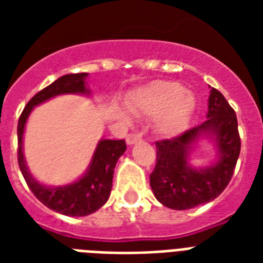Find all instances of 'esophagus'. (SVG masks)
I'll list each match as a JSON object with an SVG mask.
<instances>
[{"label": "esophagus", "mask_w": 263, "mask_h": 263, "mask_svg": "<svg viewBox=\"0 0 263 263\" xmlns=\"http://www.w3.org/2000/svg\"><path fill=\"white\" fill-rule=\"evenodd\" d=\"M140 139H142V135H140V134H129L125 140H127V144L132 146V144H135L136 142H139Z\"/></svg>", "instance_id": "1"}]
</instances>
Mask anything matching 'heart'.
<instances>
[{
  "label": "heart",
  "instance_id": "1",
  "mask_svg": "<svg viewBox=\"0 0 263 263\" xmlns=\"http://www.w3.org/2000/svg\"><path fill=\"white\" fill-rule=\"evenodd\" d=\"M128 106L136 115L157 117V131L166 138H175L188 127L195 110V98L181 84L156 80L138 88L128 99ZM119 116L129 121L127 111L119 109Z\"/></svg>",
  "mask_w": 263,
  "mask_h": 263
}]
</instances>
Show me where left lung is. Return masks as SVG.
I'll list each match as a JSON object with an SVG mask.
<instances>
[{"label":"left lung","mask_w":263,"mask_h":263,"mask_svg":"<svg viewBox=\"0 0 263 263\" xmlns=\"http://www.w3.org/2000/svg\"><path fill=\"white\" fill-rule=\"evenodd\" d=\"M208 120L175 139L157 142V164L150 185L158 202L173 210H188L212 202L232 179L240 154L237 119L225 97L210 90ZM200 139H210L216 160L209 167L189 164V154Z\"/></svg>","instance_id":"1"}]
</instances>
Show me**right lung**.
Listing matches in <instances>:
<instances>
[{
	"label": "right lung",
	"mask_w": 263,
	"mask_h": 263,
	"mask_svg": "<svg viewBox=\"0 0 263 263\" xmlns=\"http://www.w3.org/2000/svg\"><path fill=\"white\" fill-rule=\"evenodd\" d=\"M87 76L88 73H69L54 80L50 86L39 91L38 94H35L30 99L17 124V161L27 185L46 208L61 213L64 216H88L106 203L110 196L116 164L127 150L125 140L101 139L95 147L87 171L82 177L75 180L73 183L51 187L39 183L31 175L23 153V136L28 116L34 110L35 106L64 94H79L88 97L91 91L87 87Z\"/></svg>",
	"instance_id": "obj_1"
}]
</instances>
